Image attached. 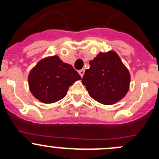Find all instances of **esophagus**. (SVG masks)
Returning a JSON list of instances; mask_svg holds the SVG:
<instances>
[{
  "instance_id": "obj_1",
  "label": "esophagus",
  "mask_w": 159,
  "mask_h": 159,
  "mask_svg": "<svg viewBox=\"0 0 159 159\" xmlns=\"http://www.w3.org/2000/svg\"><path fill=\"white\" fill-rule=\"evenodd\" d=\"M78 73H79V75H81V77H83V75H84V69L80 70L79 71H78Z\"/></svg>"
}]
</instances>
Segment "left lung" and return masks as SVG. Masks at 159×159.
<instances>
[{
	"label": "left lung",
	"instance_id": "1",
	"mask_svg": "<svg viewBox=\"0 0 159 159\" xmlns=\"http://www.w3.org/2000/svg\"><path fill=\"white\" fill-rule=\"evenodd\" d=\"M89 64L82 78L89 95L105 105L121 101L129 90L131 75L118 54L113 50L100 52Z\"/></svg>",
	"mask_w": 159,
	"mask_h": 159
}]
</instances>
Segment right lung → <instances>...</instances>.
Wrapping results in <instances>:
<instances>
[{"instance_id":"obj_1","label":"right lung","mask_w":159,"mask_h":159,"mask_svg":"<svg viewBox=\"0 0 159 159\" xmlns=\"http://www.w3.org/2000/svg\"><path fill=\"white\" fill-rule=\"evenodd\" d=\"M79 74L57 55L48 56L37 63L28 74L30 91L44 104H52L66 96L70 85L81 80Z\"/></svg>"}]
</instances>
